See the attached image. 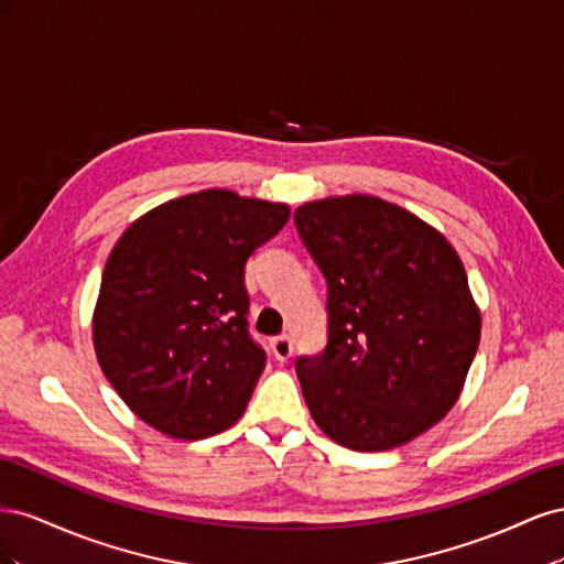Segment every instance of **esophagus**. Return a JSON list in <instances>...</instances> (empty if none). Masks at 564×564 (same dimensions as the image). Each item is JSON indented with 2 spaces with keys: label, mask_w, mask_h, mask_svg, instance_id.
Here are the masks:
<instances>
[{
  "label": "esophagus",
  "mask_w": 564,
  "mask_h": 564,
  "mask_svg": "<svg viewBox=\"0 0 564 564\" xmlns=\"http://www.w3.org/2000/svg\"><path fill=\"white\" fill-rule=\"evenodd\" d=\"M270 350H272V355H275V360H280V362H286L289 357H292V352H294V344H292V338H289L286 334H282V336H275L270 340Z\"/></svg>",
  "instance_id": "34e87169"
}]
</instances>
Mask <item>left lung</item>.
Segmentation results:
<instances>
[{
  "mask_svg": "<svg viewBox=\"0 0 564 564\" xmlns=\"http://www.w3.org/2000/svg\"><path fill=\"white\" fill-rule=\"evenodd\" d=\"M327 278L329 332L296 373L319 431L386 452L449 414L480 344V308L447 237L373 195L305 202L294 214Z\"/></svg>",
  "mask_w": 564,
  "mask_h": 564,
  "instance_id": "1",
  "label": "left lung"
}]
</instances>
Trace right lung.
<instances>
[{
	"instance_id": "add662e5",
	"label": "right lung",
	"mask_w": 564,
	"mask_h": 564,
	"mask_svg": "<svg viewBox=\"0 0 564 564\" xmlns=\"http://www.w3.org/2000/svg\"><path fill=\"white\" fill-rule=\"evenodd\" d=\"M289 214V204L212 187L150 209L112 247L94 348L117 395L152 429L202 440L245 414L265 369L247 332L245 263Z\"/></svg>"
}]
</instances>
